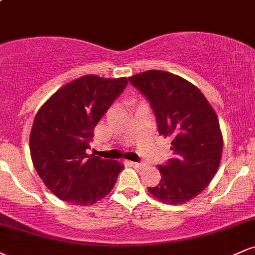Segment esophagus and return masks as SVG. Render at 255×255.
Here are the masks:
<instances>
[{
  "instance_id": "34e87169",
  "label": "esophagus",
  "mask_w": 255,
  "mask_h": 255,
  "mask_svg": "<svg viewBox=\"0 0 255 255\" xmlns=\"http://www.w3.org/2000/svg\"><path fill=\"white\" fill-rule=\"evenodd\" d=\"M128 164H129L130 166H133V168H136V169H140L144 166L142 163H137V162H128Z\"/></svg>"
}]
</instances>
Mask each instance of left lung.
<instances>
[{"mask_svg":"<svg viewBox=\"0 0 255 255\" xmlns=\"http://www.w3.org/2000/svg\"><path fill=\"white\" fill-rule=\"evenodd\" d=\"M150 102L158 133L171 139L174 157L158 165L162 178L148 192L164 204H184L209 186L223 151L219 121L197 86L164 71L139 73L129 78Z\"/></svg>","mask_w":255,"mask_h":255,"instance_id":"1","label":"left lung"}]
</instances>
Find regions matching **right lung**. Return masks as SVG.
<instances>
[{"label":"right lung","instance_id":"add662e5","mask_svg":"<svg viewBox=\"0 0 255 255\" xmlns=\"http://www.w3.org/2000/svg\"><path fill=\"white\" fill-rule=\"evenodd\" d=\"M127 78L85 75L57 90L38 110L30 134L34 169L61 200L89 206L110 193L124 165L87 154L95 127Z\"/></svg>","mask_w":255,"mask_h":255}]
</instances>
